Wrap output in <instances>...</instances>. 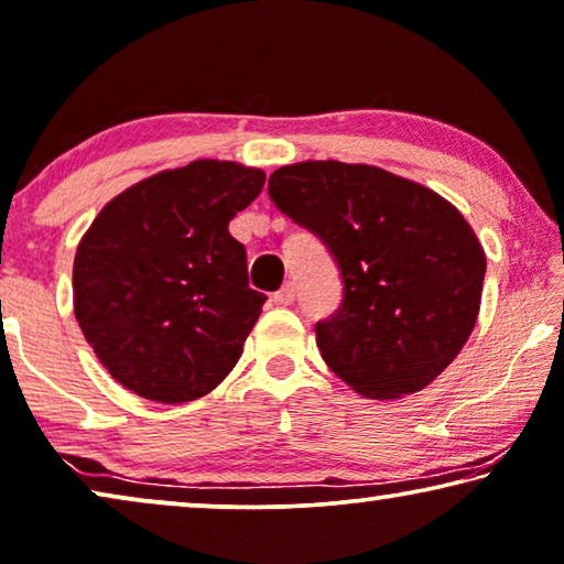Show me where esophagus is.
Returning <instances> with one entry per match:
<instances>
[{
    "instance_id": "34e87169",
    "label": "esophagus",
    "mask_w": 564,
    "mask_h": 564,
    "mask_svg": "<svg viewBox=\"0 0 564 564\" xmlns=\"http://www.w3.org/2000/svg\"><path fill=\"white\" fill-rule=\"evenodd\" d=\"M293 299H296V291H293V283H285L281 291L273 293V301L279 306H291Z\"/></svg>"
}]
</instances>
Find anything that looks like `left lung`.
Instances as JSON below:
<instances>
[{
	"instance_id": "left-lung-1",
	"label": "left lung",
	"mask_w": 564,
	"mask_h": 564,
	"mask_svg": "<svg viewBox=\"0 0 564 564\" xmlns=\"http://www.w3.org/2000/svg\"><path fill=\"white\" fill-rule=\"evenodd\" d=\"M268 195L339 265L341 306L316 324V344L351 390L413 394L458 357L481 306L486 256L448 199L380 166L332 159L281 166Z\"/></svg>"
}]
</instances>
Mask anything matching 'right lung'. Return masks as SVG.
<instances>
[{"instance_id": "obj_1", "label": "right lung", "mask_w": 564, "mask_h": 564, "mask_svg": "<svg viewBox=\"0 0 564 564\" xmlns=\"http://www.w3.org/2000/svg\"><path fill=\"white\" fill-rule=\"evenodd\" d=\"M265 174L197 159L133 184L100 209L73 263V306L100 365L139 398L197 400L242 355L265 296L228 225Z\"/></svg>"}]
</instances>
